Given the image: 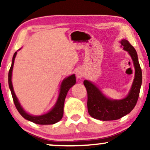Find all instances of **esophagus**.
Wrapping results in <instances>:
<instances>
[{"label": "esophagus", "mask_w": 150, "mask_h": 150, "mask_svg": "<svg viewBox=\"0 0 150 150\" xmlns=\"http://www.w3.org/2000/svg\"><path fill=\"white\" fill-rule=\"evenodd\" d=\"M84 75H85V72H84L83 70L81 69V68L78 69L76 71V76L77 78L79 79L82 78V77H84Z\"/></svg>", "instance_id": "1"}]
</instances>
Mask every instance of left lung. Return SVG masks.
Returning <instances> with one entry per match:
<instances>
[{"instance_id": "8db88e82", "label": "left lung", "mask_w": 150, "mask_h": 150, "mask_svg": "<svg viewBox=\"0 0 150 150\" xmlns=\"http://www.w3.org/2000/svg\"><path fill=\"white\" fill-rule=\"evenodd\" d=\"M121 47L128 51L133 62L135 77L131 88L125 98L111 99L105 96L101 89L91 81L84 80L87 92V109L92 118L101 120L119 119L128 114L137 103L142 85V70L135 49L126 39L120 41Z\"/></svg>"}]
</instances>
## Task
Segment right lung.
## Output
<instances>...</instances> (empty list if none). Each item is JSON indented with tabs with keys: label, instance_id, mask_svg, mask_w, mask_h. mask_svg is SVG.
I'll use <instances>...</instances> for the list:
<instances>
[{
	"label": "right lung",
	"instance_id": "1",
	"mask_svg": "<svg viewBox=\"0 0 150 150\" xmlns=\"http://www.w3.org/2000/svg\"><path fill=\"white\" fill-rule=\"evenodd\" d=\"M16 55L17 51L13 55V60H12V65L10 68L9 73H8V84H9V87L10 91H11L12 97H13V101H14V104L15 106H16L18 111H19V113L26 120L33 122V123H36V124L51 125L57 123V122L61 120V118H63L64 102L65 97H66L67 94H68V92L76 83L75 75L73 74V75H70V76L65 77L62 81L61 87H60L59 94H58L57 101H56V104H54V106L51 108V109L49 111L44 113V114L39 115V116L31 115L30 113H27V111H25V109L22 108L20 101L18 100V97L15 95L13 83H12V73H13V65H14L15 58L16 57Z\"/></svg>",
	"mask_w": 150,
	"mask_h": 150
}]
</instances>
